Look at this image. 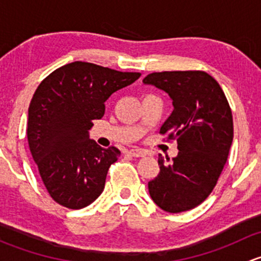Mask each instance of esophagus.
Here are the masks:
<instances>
[{
  "label": "esophagus",
  "instance_id": "1",
  "mask_svg": "<svg viewBox=\"0 0 261 261\" xmlns=\"http://www.w3.org/2000/svg\"><path fill=\"white\" fill-rule=\"evenodd\" d=\"M128 154H130L131 156L140 158V156H144V155H145V151H144L143 149H131V150H128Z\"/></svg>",
  "mask_w": 261,
  "mask_h": 261
}]
</instances>
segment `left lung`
Instances as JSON below:
<instances>
[{
    "label": "left lung",
    "instance_id": "obj_1",
    "mask_svg": "<svg viewBox=\"0 0 261 261\" xmlns=\"http://www.w3.org/2000/svg\"><path fill=\"white\" fill-rule=\"evenodd\" d=\"M143 82L172 98L174 110L159 133L179 149L169 163L159 156V174L147 184L150 197L169 213L189 211L211 194L225 167L233 139L231 107L203 70L150 73Z\"/></svg>",
    "mask_w": 261,
    "mask_h": 261
}]
</instances>
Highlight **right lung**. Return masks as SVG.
I'll return each instance as SVG.
<instances>
[{
    "mask_svg": "<svg viewBox=\"0 0 261 261\" xmlns=\"http://www.w3.org/2000/svg\"><path fill=\"white\" fill-rule=\"evenodd\" d=\"M140 75L73 62L38 86L29 107V147L46 191L60 206L83 208L103 192L110 167L121 151L91 140L89 128L92 121L103 117L110 96Z\"/></svg>",
    "mask_w": 261,
    "mask_h": 261,
    "instance_id": "right-lung-1",
    "label": "right lung"
}]
</instances>
